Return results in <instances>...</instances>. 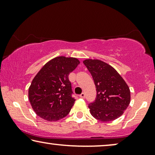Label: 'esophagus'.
Here are the masks:
<instances>
[{"mask_svg": "<svg viewBox=\"0 0 155 155\" xmlns=\"http://www.w3.org/2000/svg\"><path fill=\"white\" fill-rule=\"evenodd\" d=\"M80 98H82V99H84V97H85V94H84V93L82 92L81 94H80Z\"/></svg>", "mask_w": 155, "mask_h": 155, "instance_id": "1", "label": "esophagus"}]
</instances>
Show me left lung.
<instances>
[{
	"label": "left lung",
	"mask_w": 155,
	"mask_h": 155,
	"mask_svg": "<svg viewBox=\"0 0 155 155\" xmlns=\"http://www.w3.org/2000/svg\"><path fill=\"white\" fill-rule=\"evenodd\" d=\"M96 86L97 97L89 104L90 114L102 122L116 120L123 115L130 101L129 87L113 67L98 59H85Z\"/></svg>",
	"instance_id": "left-lung-1"
}]
</instances>
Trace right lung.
<instances>
[{
	"label": "right lung",
	"mask_w": 155,
	"mask_h": 155,
	"mask_svg": "<svg viewBox=\"0 0 155 155\" xmlns=\"http://www.w3.org/2000/svg\"><path fill=\"white\" fill-rule=\"evenodd\" d=\"M80 63L76 58L58 56L38 72L28 92L29 102L37 115L47 121H57L69 114L75 99L71 96L68 75Z\"/></svg>",
	"instance_id": "1"
}]
</instances>
